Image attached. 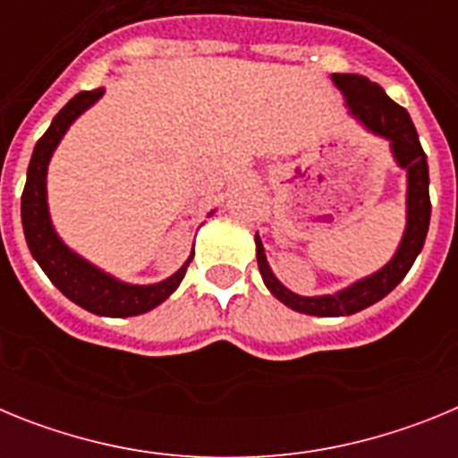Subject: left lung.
Instances as JSON below:
<instances>
[{
	"instance_id": "1",
	"label": "left lung",
	"mask_w": 458,
	"mask_h": 458,
	"mask_svg": "<svg viewBox=\"0 0 458 458\" xmlns=\"http://www.w3.org/2000/svg\"><path fill=\"white\" fill-rule=\"evenodd\" d=\"M333 82L346 96L351 114L362 121L371 132L390 140L396 163L408 172V225L402 245L386 268L360 279L353 286L339 291V293L317 295V298L295 295L284 284H279L268 261H266L264 245L257 236V264L259 273L264 277V284L268 286V291L279 302H284L286 307L301 311V314H310V317H349V314H355V311L383 301L415 264V259L424 245V238H427L428 220H431L427 153L422 151L411 114L365 75L335 72Z\"/></svg>"
}]
</instances>
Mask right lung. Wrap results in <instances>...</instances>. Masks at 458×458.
Here are the masks:
<instances>
[{
	"mask_svg": "<svg viewBox=\"0 0 458 458\" xmlns=\"http://www.w3.org/2000/svg\"><path fill=\"white\" fill-rule=\"evenodd\" d=\"M103 87L80 91L52 119L46 135L36 141L34 156L30 160V169H27V183L22 190V229L27 245H30L31 254L43 268V273L50 277L52 284L62 291L68 301L84 307L87 311L98 314V317H137V314H144V311L167 301L169 295L179 289L192 257L181 266L179 273H174L165 282L148 286L123 284L119 279L109 277L107 273L84 261L75 252H71L52 229L50 213H47L46 174L52 151L56 148L64 132L68 131V125L78 119L84 109L91 107L103 96Z\"/></svg>",
	"mask_w": 458,
	"mask_h": 458,
	"instance_id": "obj_1",
	"label": "right lung"
}]
</instances>
